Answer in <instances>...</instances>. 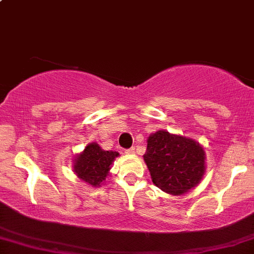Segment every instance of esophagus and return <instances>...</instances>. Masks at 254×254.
Returning a JSON list of instances; mask_svg holds the SVG:
<instances>
[{
  "mask_svg": "<svg viewBox=\"0 0 254 254\" xmlns=\"http://www.w3.org/2000/svg\"><path fill=\"white\" fill-rule=\"evenodd\" d=\"M126 154L127 155H134L135 154V149L134 148H130L126 150Z\"/></svg>",
  "mask_w": 254,
  "mask_h": 254,
  "instance_id": "34e87169",
  "label": "esophagus"
}]
</instances>
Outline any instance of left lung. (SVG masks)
Instances as JSON below:
<instances>
[{"mask_svg": "<svg viewBox=\"0 0 254 254\" xmlns=\"http://www.w3.org/2000/svg\"><path fill=\"white\" fill-rule=\"evenodd\" d=\"M144 161L151 181L162 191L179 196L202 181L206 172V152L195 139L157 130L148 137Z\"/></svg>", "mask_w": 254, "mask_h": 254, "instance_id": "1", "label": "left lung"}]
</instances>
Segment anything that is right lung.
Returning <instances> with one entry per match:
<instances>
[{
	"label": "right lung",
	"mask_w": 254,
	"mask_h": 254,
	"mask_svg": "<svg viewBox=\"0 0 254 254\" xmlns=\"http://www.w3.org/2000/svg\"><path fill=\"white\" fill-rule=\"evenodd\" d=\"M120 154L113 150H103L98 143L87 144L72 160V171L83 183L93 188L104 184L110 174L111 166Z\"/></svg>",
	"instance_id": "1"
}]
</instances>
